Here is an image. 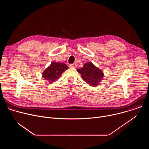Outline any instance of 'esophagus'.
I'll list each match as a JSON object with an SVG mask.
<instances>
[{
  "label": "esophagus",
  "mask_w": 149,
  "mask_h": 149,
  "mask_svg": "<svg viewBox=\"0 0 149 149\" xmlns=\"http://www.w3.org/2000/svg\"><path fill=\"white\" fill-rule=\"evenodd\" d=\"M77 63H72V64H70V67L71 68H76L77 67Z\"/></svg>",
  "instance_id": "esophagus-1"
}]
</instances>
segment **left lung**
Wrapping results in <instances>:
<instances>
[{"instance_id": "8db88e82", "label": "left lung", "mask_w": 149, "mask_h": 149, "mask_svg": "<svg viewBox=\"0 0 149 149\" xmlns=\"http://www.w3.org/2000/svg\"><path fill=\"white\" fill-rule=\"evenodd\" d=\"M77 71L81 74L82 79L93 87L99 86L104 76L103 71L91 62H86L82 68L77 69Z\"/></svg>"}]
</instances>
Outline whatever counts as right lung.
I'll return each mask as SVG.
<instances>
[{
	"mask_svg": "<svg viewBox=\"0 0 149 149\" xmlns=\"http://www.w3.org/2000/svg\"><path fill=\"white\" fill-rule=\"evenodd\" d=\"M68 69L64 63L52 62L50 65L42 72V76L45 79L51 84L56 81L62 74Z\"/></svg>",
	"mask_w": 149,
	"mask_h": 149,
	"instance_id": "obj_1",
	"label": "right lung"
}]
</instances>
